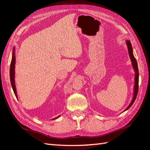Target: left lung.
<instances>
[{
    "mask_svg": "<svg viewBox=\"0 0 150 150\" xmlns=\"http://www.w3.org/2000/svg\"><path fill=\"white\" fill-rule=\"evenodd\" d=\"M126 45L127 47V50H128V53H129V56L130 57V59L131 61V64H132L133 70L135 71V84H134V93H133V99L131 100V103L127 107V108L124 110V111H126V110L129 109L131 105H133V103L135 102V100L137 96V93H138V90H139V69H138V65H137V60L133 56V48L132 46H131V42L129 40H126Z\"/></svg>",
    "mask_w": 150,
    "mask_h": 150,
    "instance_id": "1",
    "label": "left lung"
}]
</instances>
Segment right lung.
<instances>
[{"mask_svg":"<svg viewBox=\"0 0 150 150\" xmlns=\"http://www.w3.org/2000/svg\"><path fill=\"white\" fill-rule=\"evenodd\" d=\"M15 48L13 47V52H12V58H11V65H10V81L11 84L12 86V88H13V91L14 92V94L15 96L17 98V91H16V87H15ZM60 116H58L56 118H55L52 120H55V119H57L59 118Z\"/></svg>","mask_w":150,"mask_h":150,"instance_id":"add662e5","label":"right lung"}]
</instances>
